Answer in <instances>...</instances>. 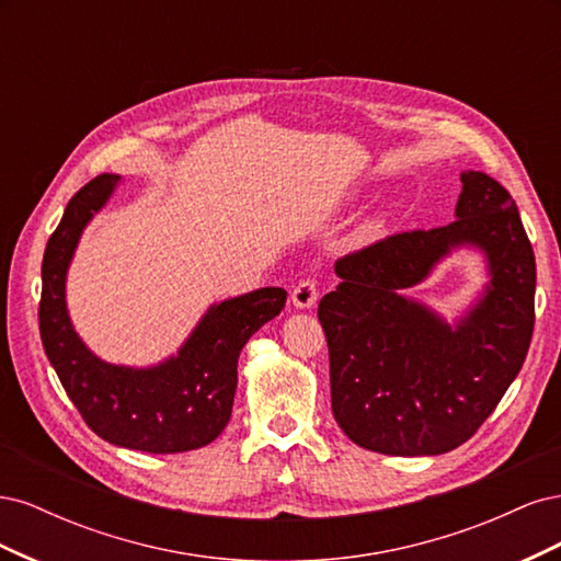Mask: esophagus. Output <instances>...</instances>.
Returning a JSON list of instances; mask_svg holds the SVG:
<instances>
[{"instance_id": "1", "label": "esophagus", "mask_w": 561, "mask_h": 561, "mask_svg": "<svg viewBox=\"0 0 561 561\" xmlns=\"http://www.w3.org/2000/svg\"><path fill=\"white\" fill-rule=\"evenodd\" d=\"M318 299V283L307 278L299 280L293 290V304L297 309H311Z\"/></svg>"}]
</instances>
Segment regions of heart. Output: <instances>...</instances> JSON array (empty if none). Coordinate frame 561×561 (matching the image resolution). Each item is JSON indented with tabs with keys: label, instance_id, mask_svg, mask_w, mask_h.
<instances>
[{
	"label": "heart",
	"instance_id": "1",
	"mask_svg": "<svg viewBox=\"0 0 561 561\" xmlns=\"http://www.w3.org/2000/svg\"><path fill=\"white\" fill-rule=\"evenodd\" d=\"M381 229V219L379 217H369L360 225V236L363 239H369V236H375Z\"/></svg>",
	"mask_w": 561,
	"mask_h": 561
}]
</instances>
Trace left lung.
<instances>
[{
    "label": "left lung",
    "mask_w": 561,
    "mask_h": 561,
    "mask_svg": "<svg viewBox=\"0 0 561 561\" xmlns=\"http://www.w3.org/2000/svg\"><path fill=\"white\" fill-rule=\"evenodd\" d=\"M456 219L388 236L334 264L320 299L334 419L355 445L435 456L470 439L519 375L534 332L536 260L513 196L461 173ZM483 252L490 280L454 323L403 293L454 249Z\"/></svg>",
    "instance_id": "obj_1"
}]
</instances>
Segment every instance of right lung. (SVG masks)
Segmentation results:
<instances>
[{
    "mask_svg": "<svg viewBox=\"0 0 561 561\" xmlns=\"http://www.w3.org/2000/svg\"><path fill=\"white\" fill-rule=\"evenodd\" d=\"M118 175H98L70 198L42 262L39 332L56 375L89 428L107 443L149 454L210 445L231 419L239 355L287 293L260 290L210 304L175 355L149 367L107 363L83 344L67 311L65 285L83 229L107 206Z\"/></svg>",
    "mask_w": 561,
    "mask_h": 561,
    "instance_id": "obj_1",
    "label": "right lung"
}]
</instances>
